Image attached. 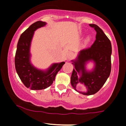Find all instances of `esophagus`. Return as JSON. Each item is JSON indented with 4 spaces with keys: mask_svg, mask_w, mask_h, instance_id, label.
Segmentation results:
<instances>
[{
    "mask_svg": "<svg viewBox=\"0 0 126 126\" xmlns=\"http://www.w3.org/2000/svg\"><path fill=\"white\" fill-rule=\"evenodd\" d=\"M74 56H75V55H74V54L73 52H69L68 54V59H69V60L73 59V58L74 57Z\"/></svg>",
    "mask_w": 126,
    "mask_h": 126,
    "instance_id": "esophagus-1",
    "label": "esophagus"
}]
</instances>
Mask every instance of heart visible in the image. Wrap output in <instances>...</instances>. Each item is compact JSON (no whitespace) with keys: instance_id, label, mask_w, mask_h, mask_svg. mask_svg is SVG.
I'll return each mask as SVG.
<instances>
[{"instance_id":"obj_1","label":"heart","mask_w":126,"mask_h":126,"mask_svg":"<svg viewBox=\"0 0 126 126\" xmlns=\"http://www.w3.org/2000/svg\"><path fill=\"white\" fill-rule=\"evenodd\" d=\"M89 38H87V41H89Z\"/></svg>"}]
</instances>
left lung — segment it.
Masks as SVG:
<instances>
[{"instance_id":"left-lung-1","label":"left lung","mask_w":126,"mask_h":126,"mask_svg":"<svg viewBox=\"0 0 126 126\" xmlns=\"http://www.w3.org/2000/svg\"><path fill=\"white\" fill-rule=\"evenodd\" d=\"M96 32V39L91 47L81 50L75 60L71 77V85L79 93L85 95L95 94L103 87L109 77L111 71L112 45L110 40L103 30L95 24H89ZM92 61L95 66L92 71L85 69V64ZM80 75V78L77 75ZM79 83L84 84L87 88L86 92H80L76 89Z\"/></svg>"}]
</instances>
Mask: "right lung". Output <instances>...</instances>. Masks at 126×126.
<instances>
[{"mask_svg":"<svg viewBox=\"0 0 126 126\" xmlns=\"http://www.w3.org/2000/svg\"><path fill=\"white\" fill-rule=\"evenodd\" d=\"M46 25L37 21L21 34L18 41L15 55V67L23 84L32 90L45 89L52 84L55 76L65 62L54 63L46 71L35 67L30 62V46L34 31Z\"/></svg>","mask_w":126,"mask_h":126,"instance_id":"add662e5","label":"right lung"}]
</instances>
